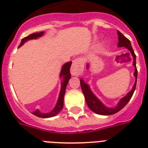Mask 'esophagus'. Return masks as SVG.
I'll return each instance as SVG.
<instances>
[{
  "mask_svg": "<svg viewBox=\"0 0 148 148\" xmlns=\"http://www.w3.org/2000/svg\"><path fill=\"white\" fill-rule=\"evenodd\" d=\"M84 62L81 58H77L73 61L71 67V74L73 76H79L83 73Z\"/></svg>",
  "mask_w": 148,
  "mask_h": 148,
  "instance_id": "34e87169",
  "label": "esophagus"
}]
</instances>
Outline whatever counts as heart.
Listing matches in <instances>:
<instances>
[{
  "instance_id": "obj_1",
  "label": "heart",
  "mask_w": 148,
  "mask_h": 148,
  "mask_svg": "<svg viewBox=\"0 0 148 148\" xmlns=\"http://www.w3.org/2000/svg\"><path fill=\"white\" fill-rule=\"evenodd\" d=\"M105 43H106L105 40H101V42H100V44H99V46H100V47H102V46H103V45H105Z\"/></svg>"
}]
</instances>
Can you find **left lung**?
I'll use <instances>...</instances> for the list:
<instances>
[{
	"label": "left lung",
	"instance_id": "8db88e82",
	"mask_svg": "<svg viewBox=\"0 0 148 148\" xmlns=\"http://www.w3.org/2000/svg\"><path fill=\"white\" fill-rule=\"evenodd\" d=\"M117 35H118V44L117 46L119 47H126L127 49L128 50L129 52L131 53V56H132V59H133V65L134 67V76L135 77V82L134 84L132 89L131 91H129L124 97H122L118 102H117V105L115 107H107L104 105V103L96 96V95L92 92V90L90 89V85L86 84L83 78L80 79L81 81V86L83 94L85 97L86 103L88 104V108H90V110H92L93 112H95V114L100 115H111L114 114L115 113H117L118 111L121 110L122 108H124V107L126 105L127 102L131 100L132 95H133L134 90L136 88V84H137V77H138V70L136 67V55L134 50L131 47V41L125 38L123 34H122L120 31H117ZM87 69L90 68V64H87L86 65Z\"/></svg>",
	"mask_w": 148,
	"mask_h": 148
}]
</instances>
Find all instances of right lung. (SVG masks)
Instances as JSON below:
<instances>
[{"instance_id": "right-lung-1", "label": "right lung", "mask_w": 148, "mask_h": 148, "mask_svg": "<svg viewBox=\"0 0 148 148\" xmlns=\"http://www.w3.org/2000/svg\"><path fill=\"white\" fill-rule=\"evenodd\" d=\"M44 34H45V31H42V32H40V33H34L32 34H30L26 38L22 39L21 42L19 45V47H21L22 45H24V43H26L27 41H28L30 40L38 39V38L42 37ZM71 61L65 63L64 64H63L62 67H61L60 73V78L62 79V81L60 82V94H59V96H58V101L56 103L55 107L48 113L40 112V110L38 109V110H34V111L32 112L34 115H35L37 117H42V118H48V117H52L56 116L60 113V110H62L63 107H64V97L65 91H66V87H67V83H68V81H69L70 78L71 77V73H70V68H71Z\"/></svg>"}]
</instances>
